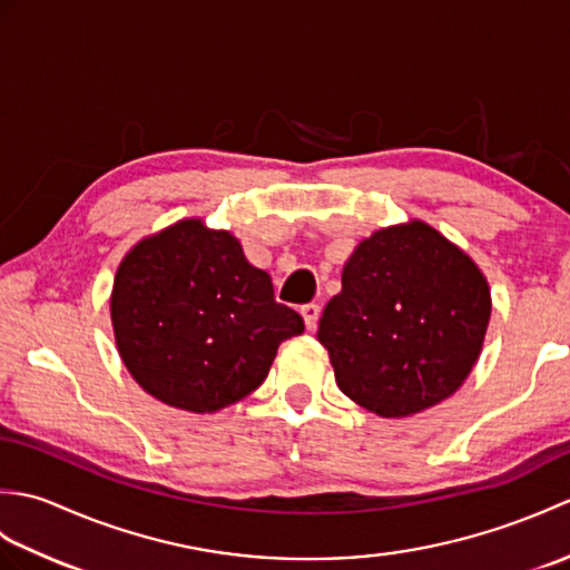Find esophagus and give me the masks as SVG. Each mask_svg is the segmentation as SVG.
Wrapping results in <instances>:
<instances>
[{"label": "esophagus", "mask_w": 570, "mask_h": 570, "mask_svg": "<svg viewBox=\"0 0 570 570\" xmlns=\"http://www.w3.org/2000/svg\"><path fill=\"white\" fill-rule=\"evenodd\" d=\"M301 316H304V323H306L308 331H316L318 318H321V306H318V304L301 306Z\"/></svg>", "instance_id": "34e87169"}]
</instances>
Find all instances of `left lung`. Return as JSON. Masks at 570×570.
Masks as SVG:
<instances>
[{
  "instance_id": "obj_1",
  "label": "left lung",
  "mask_w": 570,
  "mask_h": 570,
  "mask_svg": "<svg viewBox=\"0 0 570 570\" xmlns=\"http://www.w3.org/2000/svg\"><path fill=\"white\" fill-rule=\"evenodd\" d=\"M490 308L475 262L416 220L360 242L318 341L343 394L384 419L411 416L465 382Z\"/></svg>"
}]
</instances>
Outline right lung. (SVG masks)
<instances>
[{
  "mask_svg": "<svg viewBox=\"0 0 570 570\" xmlns=\"http://www.w3.org/2000/svg\"><path fill=\"white\" fill-rule=\"evenodd\" d=\"M119 355L164 404L217 411L266 380L276 347L304 318L276 304L272 276L229 233L186 220L139 242L112 288Z\"/></svg>",
  "mask_w": 570,
  "mask_h": 570,
  "instance_id": "obj_1",
  "label": "right lung"
}]
</instances>
